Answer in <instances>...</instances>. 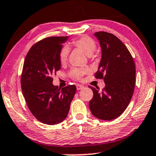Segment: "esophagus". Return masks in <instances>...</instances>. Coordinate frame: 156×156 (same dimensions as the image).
<instances>
[{
  "label": "esophagus",
  "mask_w": 156,
  "mask_h": 156,
  "mask_svg": "<svg viewBox=\"0 0 156 156\" xmlns=\"http://www.w3.org/2000/svg\"><path fill=\"white\" fill-rule=\"evenodd\" d=\"M83 88H84V86H83V85H81V84L76 85V89H77V90H81V89H82Z\"/></svg>",
  "instance_id": "34e87169"
}]
</instances>
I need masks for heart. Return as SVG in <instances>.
Here are the masks:
<instances>
[{"mask_svg": "<svg viewBox=\"0 0 156 156\" xmlns=\"http://www.w3.org/2000/svg\"><path fill=\"white\" fill-rule=\"evenodd\" d=\"M72 44L75 48L82 50L84 54L88 56L92 55L97 48V44H96L94 40L88 35H83L82 37L74 40L72 41ZM68 55H69V48L67 46L63 47L59 52V60L62 64L65 63L67 62ZM90 72L91 69L88 67L83 68V69L74 68L70 72V75L74 79L80 80L82 79L83 76L89 74Z\"/></svg>", "mask_w": 156, "mask_h": 156, "instance_id": "b5f03b06", "label": "heart"}]
</instances>
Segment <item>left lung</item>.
Returning a JSON list of instances; mask_svg holds the SVG:
<instances>
[{"label": "left lung", "mask_w": 156, "mask_h": 156, "mask_svg": "<svg viewBox=\"0 0 156 156\" xmlns=\"http://www.w3.org/2000/svg\"><path fill=\"white\" fill-rule=\"evenodd\" d=\"M94 35L101 48V59L95 77L104 79L105 87H89L93 98L89 103L94 116L101 120L116 119L126 110L133 96L136 82V66L126 46L116 36L106 32Z\"/></svg>", "instance_id": "8db88e82"}]
</instances>
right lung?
Listing matches in <instances>:
<instances>
[{
	"label": "right lung",
	"instance_id": "add662e5",
	"mask_svg": "<svg viewBox=\"0 0 156 156\" xmlns=\"http://www.w3.org/2000/svg\"><path fill=\"white\" fill-rule=\"evenodd\" d=\"M67 36L49 37L36 42L25 57L21 74V88L32 114L49 125L67 117L75 94V85L60 88L52 84V76L61 68L59 52Z\"/></svg>",
	"mask_w": 156,
	"mask_h": 156
}]
</instances>
